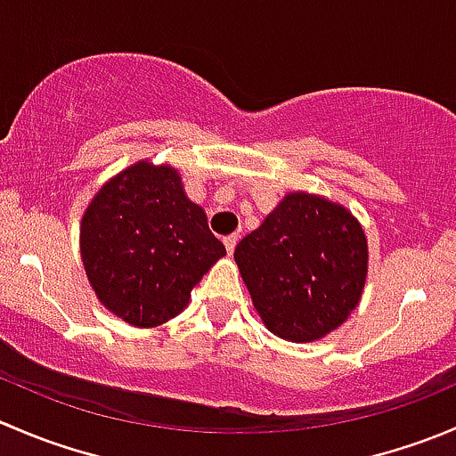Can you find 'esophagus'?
Here are the masks:
<instances>
[{
	"label": "esophagus",
	"instance_id": "1",
	"mask_svg": "<svg viewBox=\"0 0 456 456\" xmlns=\"http://www.w3.org/2000/svg\"><path fill=\"white\" fill-rule=\"evenodd\" d=\"M223 242H224V247H227V254H233V249H236V245H238V236L236 233H232V236H224Z\"/></svg>",
	"mask_w": 456,
	"mask_h": 456
}]
</instances>
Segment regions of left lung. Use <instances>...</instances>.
Wrapping results in <instances>:
<instances>
[{"mask_svg": "<svg viewBox=\"0 0 456 456\" xmlns=\"http://www.w3.org/2000/svg\"><path fill=\"white\" fill-rule=\"evenodd\" d=\"M271 333L314 342L338 329L362 297L369 247L344 207L289 194L233 254Z\"/></svg>", "mask_w": 456, "mask_h": 456, "instance_id": "8db88e82", "label": "left lung"}]
</instances>
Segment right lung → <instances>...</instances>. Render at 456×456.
<instances>
[{
  "label": "right lung",
  "instance_id": "1",
  "mask_svg": "<svg viewBox=\"0 0 456 456\" xmlns=\"http://www.w3.org/2000/svg\"><path fill=\"white\" fill-rule=\"evenodd\" d=\"M202 207L176 169L136 163L108 183L81 220V257L99 300L134 326H159L187 306L223 257Z\"/></svg>",
  "mask_w": 456,
  "mask_h": 456
}]
</instances>
